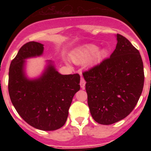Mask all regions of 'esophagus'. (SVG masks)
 Masks as SVG:
<instances>
[{
	"instance_id": "obj_1",
	"label": "esophagus",
	"mask_w": 151,
	"mask_h": 151,
	"mask_svg": "<svg viewBox=\"0 0 151 151\" xmlns=\"http://www.w3.org/2000/svg\"><path fill=\"white\" fill-rule=\"evenodd\" d=\"M80 86H81V88H82V89L85 88V80L83 78H81V80H80Z\"/></svg>"
}]
</instances>
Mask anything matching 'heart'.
Masks as SVG:
<instances>
[{
	"label": "heart",
	"mask_w": 151,
	"mask_h": 151,
	"mask_svg": "<svg viewBox=\"0 0 151 151\" xmlns=\"http://www.w3.org/2000/svg\"><path fill=\"white\" fill-rule=\"evenodd\" d=\"M106 51L104 49L97 50V47L94 45H88L78 49L76 53L72 56V59L76 63L85 62L93 56L94 61L100 60L105 55Z\"/></svg>",
	"instance_id": "obj_1"
}]
</instances>
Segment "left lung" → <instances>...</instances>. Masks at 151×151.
I'll use <instances>...</instances> for the list:
<instances>
[{
  "instance_id": "8db88e82",
  "label": "left lung",
  "mask_w": 151,
  "mask_h": 151,
  "mask_svg": "<svg viewBox=\"0 0 151 151\" xmlns=\"http://www.w3.org/2000/svg\"><path fill=\"white\" fill-rule=\"evenodd\" d=\"M116 37V47L110 57L82 73L91 114L102 125L115 123L130 114L145 82L138 50L124 36Z\"/></svg>"
}]
</instances>
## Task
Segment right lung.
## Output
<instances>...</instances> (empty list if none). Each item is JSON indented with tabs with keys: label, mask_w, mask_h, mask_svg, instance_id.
Here are the masks:
<instances>
[{
	"label": "right lung",
	"mask_w": 151,
	"mask_h": 151,
	"mask_svg": "<svg viewBox=\"0 0 151 151\" xmlns=\"http://www.w3.org/2000/svg\"><path fill=\"white\" fill-rule=\"evenodd\" d=\"M43 45L29 41L21 47L9 69L8 91L13 106L31 126L54 131L65 124L73 96L80 89V76L61 75L50 63L38 79L25 76V60L42 54Z\"/></svg>",
	"instance_id": "right-lung-1"
}]
</instances>
